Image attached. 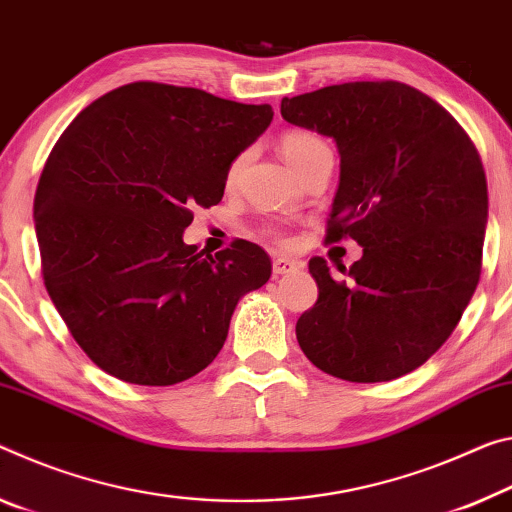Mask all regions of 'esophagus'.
<instances>
[{"label": "esophagus", "instance_id": "34e87169", "mask_svg": "<svg viewBox=\"0 0 512 512\" xmlns=\"http://www.w3.org/2000/svg\"><path fill=\"white\" fill-rule=\"evenodd\" d=\"M296 269H303V262H298V259H291L287 255H275L273 257V273L275 275H282V273H291Z\"/></svg>", "mask_w": 512, "mask_h": 512}]
</instances>
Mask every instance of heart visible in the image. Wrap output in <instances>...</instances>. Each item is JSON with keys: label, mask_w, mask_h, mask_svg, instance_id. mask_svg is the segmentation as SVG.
Instances as JSON below:
<instances>
[{"label": "heart", "mask_w": 512, "mask_h": 512, "mask_svg": "<svg viewBox=\"0 0 512 512\" xmlns=\"http://www.w3.org/2000/svg\"><path fill=\"white\" fill-rule=\"evenodd\" d=\"M321 148H328L321 136H316L314 132H305V129H289V132L282 134L280 139L282 157H285L289 161V166L294 168L300 164V161H305L310 154H314ZM241 164H243V157H237L232 161L230 168H227V182L237 180Z\"/></svg>", "instance_id": "b5f03b06"}]
</instances>
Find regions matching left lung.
<instances>
[{"label":"left lung","mask_w":512,"mask_h":512,"mask_svg":"<svg viewBox=\"0 0 512 512\" xmlns=\"http://www.w3.org/2000/svg\"><path fill=\"white\" fill-rule=\"evenodd\" d=\"M280 113L337 143L326 241L351 237L362 246L346 280L332 278L323 257L310 259L319 298L300 314L298 344L335 378H401L449 339L481 278V157L449 111L401 81L282 97Z\"/></svg>","instance_id":"1"}]
</instances>
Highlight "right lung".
Masks as SVG:
<instances>
[{"mask_svg": "<svg viewBox=\"0 0 512 512\" xmlns=\"http://www.w3.org/2000/svg\"><path fill=\"white\" fill-rule=\"evenodd\" d=\"M269 104L134 81L72 120L40 175L34 221L47 294L102 371L164 387L212 364L234 307L271 278L237 239L209 255L182 234L223 198L227 168L271 125Z\"/></svg>", "mask_w": 512, "mask_h": 512, "instance_id": "add662e5", "label": "right lung"}]
</instances>
